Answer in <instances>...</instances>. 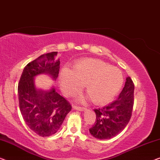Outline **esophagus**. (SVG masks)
Instances as JSON below:
<instances>
[{
  "label": "esophagus",
  "mask_w": 160,
  "mask_h": 160,
  "mask_svg": "<svg viewBox=\"0 0 160 160\" xmlns=\"http://www.w3.org/2000/svg\"><path fill=\"white\" fill-rule=\"evenodd\" d=\"M73 109L75 110H78V111H85L86 110L85 107H78V106H75L73 105Z\"/></svg>",
  "instance_id": "esophagus-1"
}]
</instances>
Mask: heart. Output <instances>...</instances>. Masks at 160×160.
<instances>
[{
    "instance_id": "obj_1",
    "label": "heart",
    "mask_w": 160,
    "mask_h": 160,
    "mask_svg": "<svg viewBox=\"0 0 160 160\" xmlns=\"http://www.w3.org/2000/svg\"><path fill=\"white\" fill-rule=\"evenodd\" d=\"M58 81L65 96L75 95L85 84L91 102L103 105L111 102L120 91L123 76L120 69L102 60L85 58L75 63L72 70L68 68L62 69ZM84 98L80 96V100Z\"/></svg>"
}]
</instances>
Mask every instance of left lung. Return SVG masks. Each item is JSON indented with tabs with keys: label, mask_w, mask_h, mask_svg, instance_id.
Here are the masks:
<instances>
[{
	"label": "left lung",
	"mask_w": 160,
	"mask_h": 160,
	"mask_svg": "<svg viewBox=\"0 0 160 160\" xmlns=\"http://www.w3.org/2000/svg\"><path fill=\"white\" fill-rule=\"evenodd\" d=\"M134 85L130 77L118 99L99 109H95L96 122L89 132L94 138L110 139L122 132L130 121L133 107Z\"/></svg>",
	"instance_id": "obj_1"
}]
</instances>
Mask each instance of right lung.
<instances>
[{"instance_id": "right-lung-1", "label": "right lung", "mask_w": 160, "mask_h": 160, "mask_svg": "<svg viewBox=\"0 0 160 160\" xmlns=\"http://www.w3.org/2000/svg\"><path fill=\"white\" fill-rule=\"evenodd\" d=\"M57 54L54 51L46 53L29 63L18 85L22 118L30 130L42 137L55 134L72 109V106L56 91L53 85L48 90H42L35 85V78L42 74L57 80L60 68Z\"/></svg>"}]
</instances>
